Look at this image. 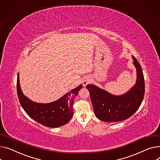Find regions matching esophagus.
<instances>
[{"instance_id": "1", "label": "esophagus", "mask_w": 160, "mask_h": 160, "mask_svg": "<svg viewBox=\"0 0 160 160\" xmlns=\"http://www.w3.org/2000/svg\"><path fill=\"white\" fill-rule=\"evenodd\" d=\"M90 82H91V80H90V78H88V77L84 78L83 79V80H82V84H83V86H87V85H88V83H89Z\"/></svg>"}]
</instances>
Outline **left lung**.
I'll return each mask as SVG.
<instances>
[{"mask_svg": "<svg viewBox=\"0 0 160 160\" xmlns=\"http://www.w3.org/2000/svg\"><path fill=\"white\" fill-rule=\"evenodd\" d=\"M133 64L136 69L137 79L134 86L126 93L114 95L94 84L87 85L95 116L102 121L114 122L131 117L143 101L145 81L142 67L134 56Z\"/></svg>", "mask_w": 160, "mask_h": 160, "instance_id": "1", "label": "left lung"}]
</instances>
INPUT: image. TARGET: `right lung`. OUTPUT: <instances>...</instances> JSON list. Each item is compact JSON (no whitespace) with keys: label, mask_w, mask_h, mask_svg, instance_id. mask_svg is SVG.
Returning a JSON list of instances; mask_svg holds the SVG:
<instances>
[{"label":"right lung","mask_w":160,"mask_h":160,"mask_svg":"<svg viewBox=\"0 0 160 160\" xmlns=\"http://www.w3.org/2000/svg\"><path fill=\"white\" fill-rule=\"evenodd\" d=\"M82 88V85H80L55 102L48 103H37L31 101L23 94L20 86L19 72L17 74V89L21 106L32 119L52 128L65 125L71 120L73 115L74 97Z\"/></svg>","instance_id":"obj_1"}]
</instances>
